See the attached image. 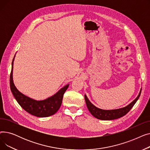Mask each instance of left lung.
<instances>
[{"label":"left lung","instance_id":"1","mask_svg":"<svg viewBox=\"0 0 150 150\" xmlns=\"http://www.w3.org/2000/svg\"><path fill=\"white\" fill-rule=\"evenodd\" d=\"M141 91L142 89H140L139 96L137 97V98L133 101H132L129 105L126 107L114 110H103L99 109L91 103L86 95H84V98L88 110L93 117H95L97 119L100 120H111L119 119V118H120L127 114L136 103V101L140 96Z\"/></svg>","mask_w":150,"mask_h":150}]
</instances>
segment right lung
I'll return each instance as SVG.
<instances>
[{"instance_id":"1","label":"right lung","mask_w":150,"mask_h":150,"mask_svg":"<svg viewBox=\"0 0 150 150\" xmlns=\"http://www.w3.org/2000/svg\"><path fill=\"white\" fill-rule=\"evenodd\" d=\"M14 59V58L12 62V68L10 76V84L11 91L18 103L27 112L38 117H46L54 114L58 111L61 105L63 96L67 89L69 84L61 88L54 96L46 100L37 101L30 98L21 93L14 84L13 80Z\"/></svg>"}]
</instances>
